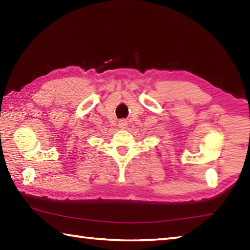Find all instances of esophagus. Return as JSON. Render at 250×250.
<instances>
[{
	"instance_id": "obj_1",
	"label": "esophagus",
	"mask_w": 250,
	"mask_h": 250,
	"mask_svg": "<svg viewBox=\"0 0 250 250\" xmlns=\"http://www.w3.org/2000/svg\"><path fill=\"white\" fill-rule=\"evenodd\" d=\"M118 125H119L120 129H125L126 125H128V121H126V120H120Z\"/></svg>"
}]
</instances>
